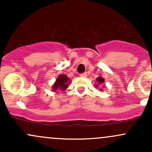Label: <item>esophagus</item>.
Listing matches in <instances>:
<instances>
[{"label":"esophagus","instance_id":"esophagus-1","mask_svg":"<svg viewBox=\"0 0 152 152\" xmlns=\"http://www.w3.org/2000/svg\"><path fill=\"white\" fill-rule=\"evenodd\" d=\"M79 76H81V77H86L87 74H86V72H85V73H83V74H81L79 75Z\"/></svg>","mask_w":152,"mask_h":152}]
</instances>
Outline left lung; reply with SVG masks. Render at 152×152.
<instances>
[{"label":"left lung","instance_id":"8db88e82","mask_svg":"<svg viewBox=\"0 0 152 152\" xmlns=\"http://www.w3.org/2000/svg\"><path fill=\"white\" fill-rule=\"evenodd\" d=\"M96 81L99 82V83H103L104 82V78H102V77H99L98 78H96Z\"/></svg>","mask_w":152,"mask_h":152}]
</instances>
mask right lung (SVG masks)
Returning <instances> with one entry per match:
<instances>
[{
    "instance_id": "obj_1",
    "label": "right lung",
    "mask_w": 152,
    "mask_h": 152,
    "mask_svg": "<svg viewBox=\"0 0 152 152\" xmlns=\"http://www.w3.org/2000/svg\"><path fill=\"white\" fill-rule=\"evenodd\" d=\"M69 83H70V81H69V78L67 77V76L61 75L56 79V83H54L53 86V90L54 91L58 89L61 91L66 90L69 86Z\"/></svg>"
}]
</instances>
